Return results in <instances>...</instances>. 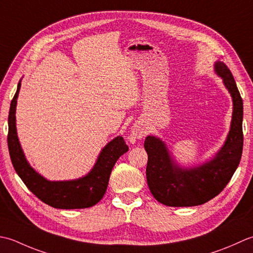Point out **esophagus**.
Listing matches in <instances>:
<instances>
[{"label": "esophagus", "mask_w": 253, "mask_h": 253, "mask_svg": "<svg viewBox=\"0 0 253 253\" xmlns=\"http://www.w3.org/2000/svg\"><path fill=\"white\" fill-rule=\"evenodd\" d=\"M131 135L135 138H142L145 135V128L140 125H134L131 128Z\"/></svg>", "instance_id": "obj_1"}]
</instances>
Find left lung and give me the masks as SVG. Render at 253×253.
<instances>
[{
  "mask_svg": "<svg viewBox=\"0 0 253 253\" xmlns=\"http://www.w3.org/2000/svg\"><path fill=\"white\" fill-rule=\"evenodd\" d=\"M214 68L230 92L234 106L227 138L215 157L197 167L181 168L173 162L161 138L148 135L144 142L148 155V188L158 202L167 206H195L212 200L223 191L240 163L244 146L242 98L227 65L217 61Z\"/></svg>",
  "mask_w": 253,
  "mask_h": 253,
  "instance_id": "obj_1",
  "label": "left lung"
}]
</instances>
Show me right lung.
<instances>
[{
    "mask_svg": "<svg viewBox=\"0 0 253 253\" xmlns=\"http://www.w3.org/2000/svg\"><path fill=\"white\" fill-rule=\"evenodd\" d=\"M20 85L19 81L8 113L7 144L15 171L36 197L52 208L73 210L94 206L106 193L116 162L128 151L123 137L117 136L102 148L95 166L86 176L68 181H49L28 164L18 141L15 112Z\"/></svg>",
    "mask_w": 253,
    "mask_h": 253,
    "instance_id": "add662e5",
    "label": "right lung"
}]
</instances>
